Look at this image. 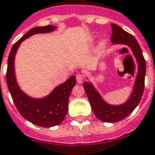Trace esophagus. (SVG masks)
<instances>
[{"mask_svg": "<svg viewBox=\"0 0 155 155\" xmlns=\"http://www.w3.org/2000/svg\"><path fill=\"white\" fill-rule=\"evenodd\" d=\"M84 80V75H83V74L79 73L76 75V80H77L78 84H81Z\"/></svg>", "mask_w": 155, "mask_h": 155, "instance_id": "obj_1", "label": "esophagus"}]
</instances>
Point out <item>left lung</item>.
I'll return each mask as SVG.
<instances>
[{
	"instance_id": "1",
	"label": "left lung",
	"mask_w": 155,
	"mask_h": 155,
	"mask_svg": "<svg viewBox=\"0 0 155 155\" xmlns=\"http://www.w3.org/2000/svg\"><path fill=\"white\" fill-rule=\"evenodd\" d=\"M110 27L112 30L110 42L114 44H124L131 48L139 64V71L130 97L125 104L119 106H112L106 104L94 88L92 84L87 82L84 83V88L89 99L93 113L99 120L107 123H114L125 119L138 106L144 91L146 75V60L136 39L119 25L111 24Z\"/></svg>"
}]
</instances>
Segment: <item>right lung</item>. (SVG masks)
I'll list each match as a JSON object with an SVG mask.
<instances>
[{
  "mask_svg": "<svg viewBox=\"0 0 155 155\" xmlns=\"http://www.w3.org/2000/svg\"><path fill=\"white\" fill-rule=\"evenodd\" d=\"M52 25L33 28L25 34L19 41L12 45L8 59L6 71V82L13 103L20 114L35 125L50 127L59 125L63 122L68 112V99L71 91L76 84L75 76L72 75L64 84L57 86L48 95L41 99L28 97L20 89L15 79L14 57L21 43L33 34L44 33L53 31Z\"/></svg>",
  "mask_w": 155,
  "mask_h": 155,
  "instance_id": "add662e5",
  "label": "right lung"
}]
</instances>
